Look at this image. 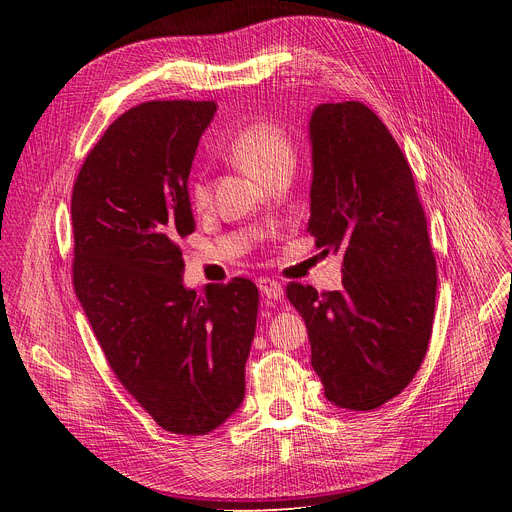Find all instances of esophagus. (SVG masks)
Here are the masks:
<instances>
[{"label":"esophagus","instance_id":"1","mask_svg":"<svg viewBox=\"0 0 512 512\" xmlns=\"http://www.w3.org/2000/svg\"><path fill=\"white\" fill-rule=\"evenodd\" d=\"M257 288L261 290L263 297L272 299V301H278L282 294H284V288L278 280H272V278H259L257 280Z\"/></svg>","mask_w":512,"mask_h":512}]
</instances>
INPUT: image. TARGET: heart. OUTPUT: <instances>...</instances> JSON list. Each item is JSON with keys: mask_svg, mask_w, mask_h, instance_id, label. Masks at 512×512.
<instances>
[{"mask_svg": "<svg viewBox=\"0 0 512 512\" xmlns=\"http://www.w3.org/2000/svg\"><path fill=\"white\" fill-rule=\"evenodd\" d=\"M226 151L240 168L263 180L280 166L292 164L290 134L282 124L265 118L238 128ZM191 203L199 209L209 203V182L203 174L191 182Z\"/></svg>", "mask_w": 512, "mask_h": 512, "instance_id": "1", "label": "heart"}]
</instances>
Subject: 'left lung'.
I'll return each instance as SVG.
<instances>
[{
    "label": "left lung",
    "instance_id": "left-lung-1",
    "mask_svg": "<svg viewBox=\"0 0 512 512\" xmlns=\"http://www.w3.org/2000/svg\"><path fill=\"white\" fill-rule=\"evenodd\" d=\"M309 232L342 255V290L290 282L311 365L340 409L373 411L405 390L432 336L436 257L407 157L361 101L321 103L309 122Z\"/></svg>",
    "mask_w": 512,
    "mask_h": 512
}]
</instances>
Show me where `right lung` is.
<instances>
[{"label": "right lung", "instance_id": "obj_1", "mask_svg": "<svg viewBox=\"0 0 512 512\" xmlns=\"http://www.w3.org/2000/svg\"><path fill=\"white\" fill-rule=\"evenodd\" d=\"M213 101L132 107L89 151L72 191V282L120 384L166 432L203 436L245 398L257 326L247 278L182 284L188 174Z\"/></svg>", "mask_w": 512, "mask_h": 512}]
</instances>
